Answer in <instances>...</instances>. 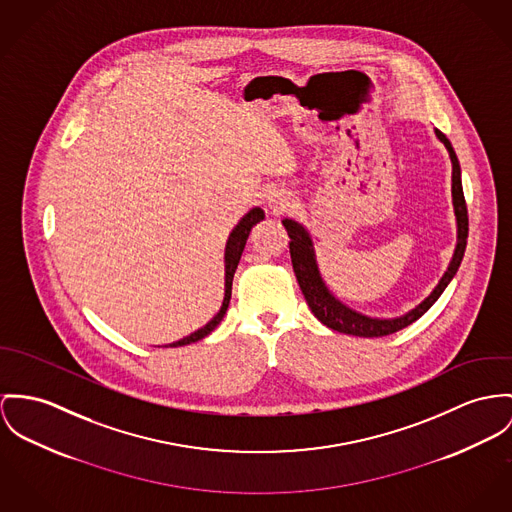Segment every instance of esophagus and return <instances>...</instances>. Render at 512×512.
<instances>
[{
  "mask_svg": "<svg viewBox=\"0 0 512 512\" xmlns=\"http://www.w3.org/2000/svg\"><path fill=\"white\" fill-rule=\"evenodd\" d=\"M267 204H269V208H271L273 212L278 214V212H282V210H286V208L290 206V195L273 191V193L267 195Z\"/></svg>",
  "mask_w": 512,
  "mask_h": 512,
  "instance_id": "34e87169",
  "label": "esophagus"
}]
</instances>
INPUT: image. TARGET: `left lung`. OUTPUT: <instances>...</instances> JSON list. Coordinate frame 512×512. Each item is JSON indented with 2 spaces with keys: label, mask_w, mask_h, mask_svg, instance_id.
I'll use <instances>...</instances> for the list:
<instances>
[{
  "label": "left lung",
  "mask_w": 512,
  "mask_h": 512,
  "mask_svg": "<svg viewBox=\"0 0 512 512\" xmlns=\"http://www.w3.org/2000/svg\"><path fill=\"white\" fill-rule=\"evenodd\" d=\"M436 138L444 144L448 150V156L452 161V204H454V216H456V249L450 259V265L446 273L438 280L434 286L433 292L413 310L407 314L397 315V317H374V315L362 314L343 304L325 284L317 259H315L314 239L310 236L308 228L292 218H284L282 224L290 236V257H292V267L294 275L302 288V294L312 310V314L329 329L345 333V335H354V337H384L392 335L395 331L411 325L417 321L421 315L425 314L434 302L440 298L444 288L450 284V280L458 273L460 263L464 259L466 243H468V208H466V198H464V189H462V169L460 161L456 158V152L450 144V140L434 128Z\"/></svg>",
  "instance_id": "8db88e82"
}]
</instances>
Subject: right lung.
<instances>
[{
	"label": "right lung",
	"mask_w": 512,
	"mask_h": 512,
	"mask_svg": "<svg viewBox=\"0 0 512 512\" xmlns=\"http://www.w3.org/2000/svg\"><path fill=\"white\" fill-rule=\"evenodd\" d=\"M263 218H265V212H263L259 206H255V208H251V210L237 222L236 228L230 232V237H228V241H226V251H224V273H226V276H224V302H222L218 314L214 315L204 327H200L195 333H191V335H187V337H183V339L171 343L169 347H183V345L197 343L200 339H204L206 335H210V333L216 329V325L222 321V317H224L228 306H230L232 282H234L237 263H239V259H241L243 247H245V243H247V237H249L251 228H253L255 224H259Z\"/></svg>",
	"instance_id": "obj_1"
}]
</instances>
